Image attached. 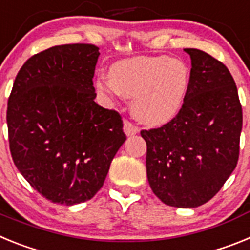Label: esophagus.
I'll return each mask as SVG.
<instances>
[{"mask_svg": "<svg viewBox=\"0 0 250 250\" xmlns=\"http://www.w3.org/2000/svg\"><path fill=\"white\" fill-rule=\"evenodd\" d=\"M124 131L126 132V135H135L139 132V127L136 126L135 124H132L131 121L125 120L124 121Z\"/></svg>", "mask_w": 250, "mask_h": 250, "instance_id": "1", "label": "esophagus"}]
</instances>
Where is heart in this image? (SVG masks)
I'll use <instances>...</instances> for the list:
<instances>
[{"instance_id":"heart-1","label":"heart","mask_w":250,"mask_h":250,"mask_svg":"<svg viewBox=\"0 0 250 250\" xmlns=\"http://www.w3.org/2000/svg\"><path fill=\"white\" fill-rule=\"evenodd\" d=\"M110 77L96 86L106 95L132 99L131 110L141 123L159 126L173 120L184 106L190 86V70L184 61L169 56H138L115 62Z\"/></svg>"}]
</instances>
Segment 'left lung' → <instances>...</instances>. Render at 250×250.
<instances>
[{
	"mask_svg": "<svg viewBox=\"0 0 250 250\" xmlns=\"http://www.w3.org/2000/svg\"><path fill=\"white\" fill-rule=\"evenodd\" d=\"M190 55V86L175 118L141 130L146 141L150 188L167 205L196 208L222 189L239 159L243 112L227 66L196 48Z\"/></svg>",
	"mask_w": 250,
	"mask_h": 250,
	"instance_id": "8db88e82",
	"label": "left lung"
}]
</instances>
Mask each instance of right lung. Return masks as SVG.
<instances>
[{
  "mask_svg": "<svg viewBox=\"0 0 250 250\" xmlns=\"http://www.w3.org/2000/svg\"><path fill=\"white\" fill-rule=\"evenodd\" d=\"M100 55L91 43L54 46L23 63L7 104L12 160L52 203L90 200L126 140L121 115L95 103Z\"/></svg>",
  "mask_w": 250,
  "mask_h": 250,
  "instance_id": "obj_1",
  "label": "right lung"
}]
</instances>
